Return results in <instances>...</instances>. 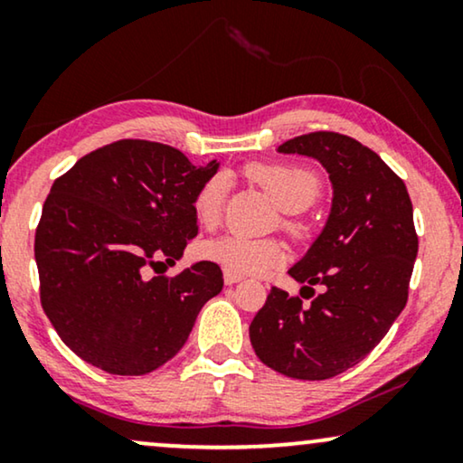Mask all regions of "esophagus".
<instances>
[{"instance_id":"obj_1","label":"esophagus","mask_w":463,"mask_h":463,"mask_svg":"<svg viewBox=\"0 0 463 463\" xmlns=\"http://www.w3.org/2000/svg\"><path fill=\"white\" fill-rule=\"evenodd\" d=\"M223 278H225V284H227V287H232V284H236V282L242 280V276H238V274H232V271H225Z\"/></svg>"}]
</instances>
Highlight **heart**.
Segmentation results:
<instances>
[{"label":"heart","mask_w":463,"mask_h":463,"mask_svg":"<svg viewBox=\"0 0 463 463\" xmlns=\"http://www.w3.org/2000/svg\"><path fill=\"white\" fill-rule=\"evenodd\" d=\"M249 175L268 192L284 213H303L318 200L320 181L312 170L290 164H255L249 168ZM225 173H217L202 183L194 195V213L200 225L217 227L223 217L225 194H227ZM288 232L299 233V223L293 219L284 221ZM202 255L208 261L217 263L225 271L238 276H261L269 269L280 268L287 261V249L280 240L274 238H250L244 233L232 232L219 236L202 246Z\"/></svg>","instance_id":"obj_1"}]
</instances>
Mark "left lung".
I'll return each mask as SVG.
<instances>
[{"label": "left lung", "mask_w": 463, "mask_h": 463, "mask_svg": "<svg viewBox=\"0 0 463 463\" xmlns=\"http://www.w3.org/2000/svg\"><path fill=\"white\" fill-rule=\"evenodd\" d=\"M278 151L316 157L333 183V206L306 257L288 269L306 284L301 296L315 299L306 307L274 287L249 335L269 369L320 382L358 364L407 306L420 246L413 204L401 176L352 137L309 132Z\"/></svg>", "instance_id": "left-lung-1"}]
</instances>
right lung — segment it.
I'll use <instances>...</instances> for the list:
<instances>
[{
    "label": "right lung",
    "instance_id": "add662e5",
    "mask_svg": "<svg viewBox=\"0 0 463 463\" xmlns=\"http://www.w3.org/2000/svg\"><path fill=\"white\" fill-rule=\"evenodd\" d=\"M219 164L194 166L170 145L122 138L54 181L35 232L46 316L88 364L145 375L185 345L202 306L223 288L217 263L173 265L198 233L194 195Z\"/></svg>",
    "mask_w": 463,
    "mask_h": 463
}]
</instances>
